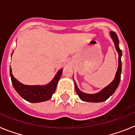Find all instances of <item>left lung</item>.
I'll use <instances>...</instances> for the list:
<instances>
[{
	"label": "left lung",
	"mask_w": 135,
	"mask_h": 135,
	"mask_svg": "<svg viewBox=\"0 0 135 135\" xmlns=\"http://www.w3.org/2000/svg\"><path fill=\"white\" fill-rule=\"evenodd\" d=\"M110 36L112 38V40L114 42V45H115V48L116 49L117 52L118 53V70H117L116 74L114 77V79L113 80L112 82L109 85H108L104 89H103L99 93L94 94H88L85 93L84 92L81 91L78 89L77 84L74 81V85L75 89L77 95L79 96L80 99L82 101H87V102H93V103H99V102H103V101H106L109 98V97L112 96L114 94V92L115 91L116 89L118 88L120 81V78H121V72H122V61H121V57L122 53V51L120 49L119 47V40L118 38V36L116 35L115 32H110Z\"/></svg>",
	"instance_id": "obj_1"
}]
</instances>
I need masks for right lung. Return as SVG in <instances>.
Returning <instances> with one entry per match:
<instances>
[{
  "label": "right lung",
  "instance_id": "obj_1",
  "mask_svg": "<svg viewBox=\"0 0 135 135\" xmlns=\"http://www.w3.org/2000/svg\"><path fill=\"white\" fill-rule=\"evenodd\" d=\"M62 72L63 68L57 71L54 78L45 85H26L19 82L14 77L10 68V76L14 89L22 98L30 103H40L50 99L55 91Z\"/></svg>",
  "mask_w": 135,
  "mask_h": 135
}]
</instances>
